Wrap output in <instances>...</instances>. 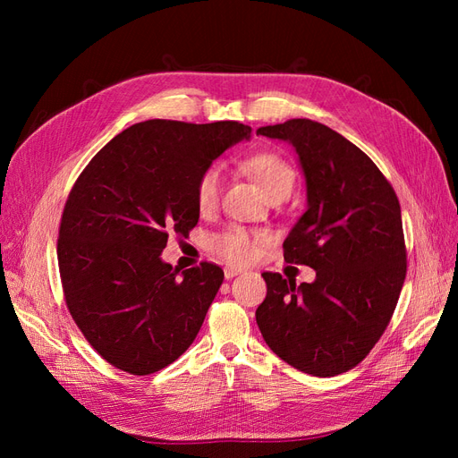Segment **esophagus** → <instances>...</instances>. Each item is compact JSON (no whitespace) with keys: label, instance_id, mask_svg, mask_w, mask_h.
I'll return each instance as SVG.
<instances>
[{"label":"esophagus","instance_id":"esophagus-1","mask_svg":"<svg viewBox=\"0 0 458 458\" xmlns=\"http://www.w3.org/2000/svg\"><path fill=\"white\" fill-rule=\"evenodd\" d=\"M241 273H242L241 267H225V279L229 281V279H233V276H237Z\"/></svg>","mask_w":458,"mask_h":458}]
</instances>
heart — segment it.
I'll use <instances>...</instances> for the list:
<instances>
[{
	"label": "heart",
	"mask_w": 458,
	"mask_h": 458,
	"mask_svg": "<svg viewBox=\"0 0 458 458\" xmlns=\"http://www.w3.org/2000/svg\"><path fill=\"white\" fill-rule=\"evenodd\" d=\"M244 170L250 174L256 182L259 183L261 191L271 199L284 197L288 199L290 192L296 183V172L283 157L275 155V152H258L242 160ZM221 175L219 165H208L202 170V174L197 179L195 187V199L197 206L202 214L212 212L219 202L221 192ZM269 242V234L263 231H250L244 227H229L221 231L210 239V250L225 259L227 263H242L252 261L263 246Z\"/></svg>",
	"instance_id": "obj_1"
}]
</instances>
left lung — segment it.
Listing matches in <instances>:
<instances>
[{"label": "left lung", "mask_w": 458, "mask_h": 458, "mask_svg": "<svg viewBox=\"0 0 458 458\" xmlns=\"http://www.w3.org/2000/svg\"><path fill=\"white\" fill-rule=\"evenodd\" d=\"M258 133L288 141L300 158L308 210L283 248L315 281L261 273L267 296L256 321L284 363L336 377L363 361L397 306L407 273L399 200L377 164L325 123L294 118Z\"/></svg>", "instance_id": "obj_1"}]
</instances>
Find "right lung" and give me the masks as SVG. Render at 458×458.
<instances>
[{"label":"right lung","mask_w":458,"mask_h":458,"mask_svg":"<svg viewBox=\"0 0 458 458\" xmlns=\"http://www.w3.org/2000/svg\"><path fill=\"white\" fill-rule=\"evenodd\" d=\"M239 122L147 120L108 141L80 174L61 217L66 308L106 363L137 377L174 363L197 338L224 283L216 263L162 261L168 234L199 224L197 179L234 143Z\"/></svg>","instance_id":"add662e5"}]
</instances>
